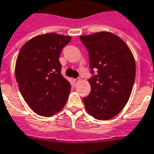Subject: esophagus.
Masks as SVG:
<instances>
[{
  "instance_id": "1",
  "label": "esophagus",
  "mask_w": 154,
  "mask_h": 154,
  "mask_svg": "<svg viewBox=\"0 0 154 154\" xmlns=\"http://www.w3.org/2000/svg\"><path fill=\"white\" fill-rule=\"evenodd\" d=\"M80 79H79V78H77V79H75V80H74V82L75 83H78L79 82H80Z\"/></svg>"
}]
</instances>
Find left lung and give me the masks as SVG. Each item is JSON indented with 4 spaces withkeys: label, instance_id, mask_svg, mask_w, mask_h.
I'll list each match as a JSON object with an SVG mask.
<instances>
[{
    "label": "left lung",
    "instance_id": "1",
    "mask_svg": "<svg viewBox=\"0 0 154 154\" xmlns=\"http://www.w3.org/2000/svg\"><path fill=\"white\" fill-rule=\"evenodd\" d=\"M87 49L90 68L97 74L89 79L91 87L83 98L86 111L98 120H109L123 109L135 78V61L125 42L109 32L80 36Z\"/></svg>",
    "mask_w": 154,
    "mask_h": 154
}]
</instances>
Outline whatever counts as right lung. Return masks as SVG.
Wrapping results in <instances>:
<instances>
[{
    "mask_svg": "<svg viewBox=\"0 0 154 154\" xmlns=\"http://www.w3.org/2000/svg\"><path fill=\"white\" fill-rule=\"evenodd\" d=\"M70 36L45 33L25 43L15 63V77L23 97L32 111L51 117L67 103L70 83L61 74L60 53Z\"/></svg>",
    "mask_w": 154,
    "mask_h": 154,
    "instance_id": "obj_1",
    "label": "right lung"
}]
</instances>
